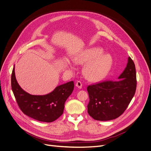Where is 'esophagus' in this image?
Masks as SVG:
<instances>
[{
    "label": "esophagus",
    "mask_w": 151,
    "mask_h": 151,
    "mask_svg": "<svg viewBox=\"0 0 151 151\" xmlns=\"http://www.w3.org/2000/svg\"><path fill=\"white\" fill-rule=\"evenodd\" d=\"M82 86H83V84L81 83V81H78L76 83V86L78 87V88L81 89L82 88Z\"/></svg>",
    "instance_id": "obj_1"
}]
</instances>
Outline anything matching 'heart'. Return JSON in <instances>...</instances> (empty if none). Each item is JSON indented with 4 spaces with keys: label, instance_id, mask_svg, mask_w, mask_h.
Returning a JSON list of instances; mask_svg holds the SVG:
<instances>
[{
    "label": "heart",
    "instance_id": "heart-1",
    "mask_svg": "<svg viewBox=\"0 0 151 151\" xmlns=\"http://www.w3.org/2000/svg\"><path fill=\"white\" fill-rule=\"evenodd\" d=\"M101 48L87 50L75 58V62L80 65L88 64L84 69V74L88 80L97 81L106 77L112 67L113 59L110 55H104Z\"/></svg>",
    "mask_w": 151,
    "mask_h": 151
}]
</instances>
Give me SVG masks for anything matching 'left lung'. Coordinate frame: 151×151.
Segmentation results:
<instances>
[{
  "instance_id": "left-lung-1",
  "label": "left lung",
  "mask_w": 151,
  "mask_h": 151,
  "mask_svg": "<svg viewBox=\"0 0 151 151\" xmlns=\"http://www.w3.org/2000/svg\"><path fill=\"white\" fill-rule=\"evenodd\" d=\"M119 81L105 80L89 85L88 112L94 120L107 121L123 114L136 89V73L133 60L128 57L127 67Z\"/></svg>"
}]
</instances>
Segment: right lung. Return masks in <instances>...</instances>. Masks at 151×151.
<instances>
[{"instance_id": "add662e5", "label": "right lung", "mask_w": 151, "mask_h": 151, "mask_svg": "<svg viewBox=\"0 0 151 151\" xmlns=\"http://www.w3.org/2000/svg\"><path fill=\"white\" fill-rule=\"evenodd\" d=\"M11 86L18 106L24 114L39 122L50 123L62 115L65 102L73 91L74 83L72 81L60 85L46 95H31L19 86L15 78L14 66L11 76Z\"/></svg>"}]
</instances>
